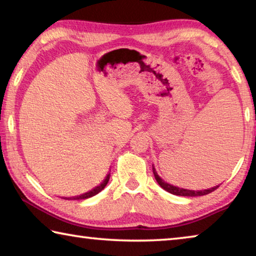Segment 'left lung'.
<instances>
[{"label":"left lung","mask_w":256,"mask_h":256,"mask_svg":"<svg viewBox=\"0 0 256 256\" xmlns=\"http://www.w3.org/2000/svg\"><path fill=\"white\" fill-rule=\"evenodd\" d=\"M152 170H154V178H156V180L158 182V184L162 186V188L164 190H167V192L174 194V196H206V194L214 192V190H216V188H219V185H218V186H214V188H212L203 190H192L180 188H176V186H172L170 184L166 183V182H164V180L160 178L159 175L157 174V172H156L154 166H152Z\"/></svg>","instance_id":"1"}]
</instances>
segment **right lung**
I'll list each match as a JSON object with an SVG mask.
<instances>
[{"mask_svg": "<svg viewBox=\"0 0 256 256\" xmlns=\"http://www.w3.org/2000/svg\"><path fill=\"white\" fill-rule=\"evenodd\" d=\"M110 172L106 176L105 180H104L100 185L97 186V188H94L92 190H89V192H86V193H84V194H81V196H79L68 198H66V200H84V198H92V196H96V194H98L99 192H100L102 190L105 188V186L107 185L108 180H110Z\"/></svg>", "mask_w": 256, "mask_h": 256, "instance_id": "obj_1", "label": "right lung"}]
</instances>
